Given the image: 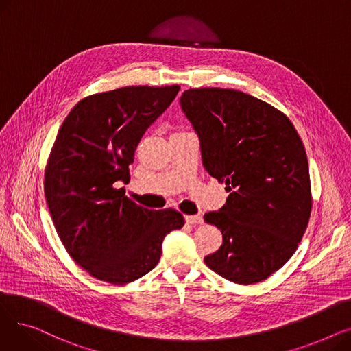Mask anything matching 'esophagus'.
Masks as SVG:
<instances>
[{"label":"esophagus","mask_w":351,"mask_h":351,"mask_svg":"<svg viewBox=\"0 0 351 351\" xmlns=\"http://www.w3.org/2000/svg\"><path fill=\"white\" fill-rule=\"evenodd\" d=\"M185 219H186V223H189V225H200V223H204V217H202L200 215L185 216Z\"/></svg>","instance_id":"obj_1"}]
</instances>
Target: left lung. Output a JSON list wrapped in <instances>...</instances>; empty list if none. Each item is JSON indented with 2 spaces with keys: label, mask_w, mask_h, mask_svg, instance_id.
I'll use <instances>...</instances> for the list:
<instances>
[{
  "label": "left lung",
  "mask_w": 351,
  "mask_h": 351,
  "mask_svg": "<svg viewBox=\"0 0 351 351\" xmlns=\"http://www.w3.org/2000/svg\"><path fill=\"white\" fill-rule=\"evenodd\" d=\"M179 102L199 136L205 169L229 192L222 208L204 216L223 234L205 263L233 283L266 280L296 252L308 223L303 142L279 109L241 90L195 88Z\"/></svg>",
  "instance_id": "8db88e82"
}]
</instances>
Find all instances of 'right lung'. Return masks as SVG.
Masks as SVG:
<instances>
[{
  "instance_id": "add662e5",
  "label": "right lung",
  "mask_w": 351,
  "mask_h": 351,
  "mask_svg": "<svg viewBox=\"0 0 351 351\" xmlns=\"http://www.w3.org/2000/svg\"><path fill=\"white\" fill-rule=\"evenodd\" d=\"M180 86H125L84 98L60 128L45 169V199L69 256L98 280L131 283L159 262L165 236L185 225L175 209L125 196L129 165Z\"/></svg>"
}]
</instances>
